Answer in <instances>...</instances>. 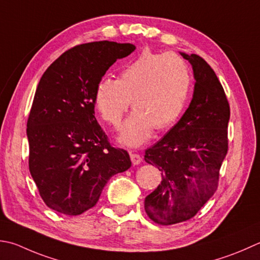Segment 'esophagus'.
I'll use <instances>...</instances> for the list:
<instances>
[{
  "instance_id": "1",
  "label": "esophagus",
  "mask_w": 260,
  "mask_h": 260,
  "mask_svg": "<svg viewBox=\"0 0 260 260\" xmlns=\"http://www.w3.org/2000/svg\"><path fill=\"white\" fill-rule=\"evenodd\" d=\"M131 160H132V164L134 166H137L142 162V156L137 153H131Z\"/></svg>"
}]
</instances>
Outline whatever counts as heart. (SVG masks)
<instances>
[{
  "instance_id": "1",
  "label": "heart",
  "mask_w": 260,
  "mask_h": 260,
  "mask_svg": "<svg viewBox=\"0 0 260 260\" xmlns=\"http://www.w3.org/2000/svg\"><path fill=\"white\" fill-rule=\"evenodd\" d=\"M190 89L189 71L174 53L156 54L145 49L121 69L118 80L101 79L94 90V106L101 117L118 127L123 116L134 108L121 127L118 141L131 147L143 145L152 129L175 123L185 109Z\"/></svg>"
}]
</instances>
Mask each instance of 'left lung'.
I'll return each mask as SVG.
<instances>
[{"label": "left lung", "mask_w": 260, "mask_h": 260, "mask_svg": "<svg viewBox=\"0 0 260 260\" xmlns=\"http://www.w3.org/2000/svg\"><path fill=\"white\" fill-rule=\"evenodd\" d=\"M179 53L194 74L191 101L179 121L144 155L162 176L161 184L145 197V212L162 225L189 220L206 204L228 153L230 107L224 90L201 56Z\"/></svg>", "instance_id": "1"}]
</instances>
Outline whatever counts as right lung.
<instances>
[{"label":"right lung","instance_id":"1","mask_svg":"<svg viewBox=\"0 0 260 260\" xmlns=\"http://www.w3.org/2000/svg\"><path fill=\"white\" fill-rule=\"evenodd\" d=\"M133 44L94 42L62 54L40 79L27 123L29 170L49 208L80 215L93 207L111 177L132 166L110 146L94 117V90Z\"/></svg>","mask_w":260,"mask_h":260}]
</instances>
